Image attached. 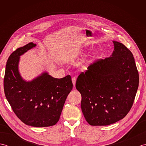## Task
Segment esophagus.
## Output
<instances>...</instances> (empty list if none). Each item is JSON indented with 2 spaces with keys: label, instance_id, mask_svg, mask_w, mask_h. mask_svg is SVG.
I'll return each mask as SVG.
<instances>
[{
  "label": "esophagus",
  "instance_id": "34e87169",
  "mask_svg": "<svg viewBox=\"0 0 146 146\" xmlns=\"http://www.w3.org/2000/svg\"><path fill=\"white\" fill-rule=\"evenodd\" d=\"M72 82H73V86L75 87V84H76V78H75V77L72 78Z\"/></svg>",
  "mask_w": 146,
  "mask_h": 146
}]
</instances>
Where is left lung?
<instances>
[{
	"label": "left lung",
	"instance_id": "obj_1",
	"mask_svg": "<svg viewBox=\"0 0 146 146\" xmlns=\"http://www.w3.org/2000/svg\"><path fill=\"white\" fill-rule=\"evenodd\" d=\"M113 43L110 56L91 64L76 82L82 112L91 125H110L124 118L138 89L139 73L132 53L122 43Z\"/></svg>",
	"mask_w": 146,
	"mask_h": 146
}]
</instances>
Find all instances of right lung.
I'll use <instances>...</instances> for the list:
<instances>
[{"instance_id":"right-lung-1","label":"right lung","mask_w":146,"mask_h":146,"mask_svg":"<svg viewBox=\"0 0 146 146\" xmlns=\"http://www.w3.org/2000/svg\"><path fill=\"white\" fill-rule=\"evenodd\" d=\"M36 46V44L29 42L10 55L6 64L4 88L6 98L22 122L44 127L58 122L73 83L70 75L54 78L46 71L31 81L24 80L19 71L20 56Z\"/></svg>"}]
</instances>
